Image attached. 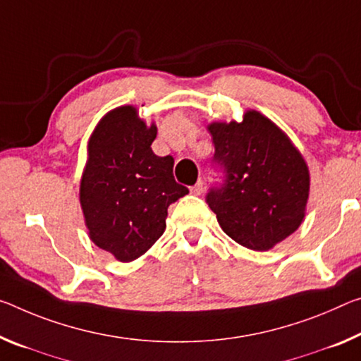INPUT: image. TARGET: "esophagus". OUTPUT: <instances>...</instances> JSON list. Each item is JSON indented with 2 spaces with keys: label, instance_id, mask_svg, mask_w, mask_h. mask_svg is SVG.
<instances>
[{
  "label": "esophagus",
  "instance_id": "34e87169",
  "mask_svg": "<svg viewBox=\"0 0 361 361\" xmlns=\"http://www.w3.org/2000/svg\"><path fill=\"white\" fill-rule=\"evenodd\" d=\"M191 192L196 194V196H199V194L204 192V183H202V180H199L196 185L191 188Z\"/></svg>",
  "mask_w": 361,
  "mask_h": 361
}]
</instances>
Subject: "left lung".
Segmentation results:
<instances>
[{
  "mask_svg": "<svg viewBox=\"0 0 361 361\" xmlns=\"http://www.w3.org/2000/svg\"><path fill=\"white\" fill-rule=\"evenodd\" d=\"M215 145L214 160L225 170L221 188L207 204L221 230L250 250H270L304 221L310 171L284 131L257 111L243 122L207 125Z\"/></svg>",
  "mask_w": 361,
  "mask_h": 361,
  "instance_id": "8db88e82",
  "label": "left lung"
}]
</instances>
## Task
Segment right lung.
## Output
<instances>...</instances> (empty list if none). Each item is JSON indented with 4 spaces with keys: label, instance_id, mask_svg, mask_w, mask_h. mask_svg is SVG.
I'll use <instances>...</instances> for the list:
<instances>
[{
    "label": "right lung",
    "instance_id": "1",
    "mask_svg": "<svg viewBox=\"0 0 361 361\" xmlns=\"http://www.w3.org/2000/svg\"><path fill=\"white\" fill-rule=\"evenodd\" d=\"M156 135L138 109L120 106L88 140L80 205L91 241L118 262L146 254L165 231L169 205L190 192L173 178V157L152 152Z\"/></svg>",
    "mask_w": 361,
    "mask_h": 361
}]
</instances>
